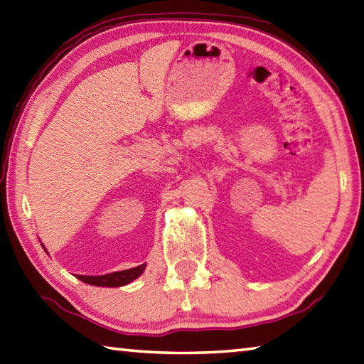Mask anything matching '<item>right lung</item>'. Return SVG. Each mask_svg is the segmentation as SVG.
Wrapping results in <instances>:
<instances>
[{"label": "right lung", "instance_id": "right-lung-1", "mask_svg": "<svg viewBox=\"0 0 364 364\" xmlns=\"http://www.w3.org/2000/svg\"><path fill=\"white\" fill-rule=\"evenodd\" d=\"M146 264H140L132 269H124V271H117L112 274H104V276H76L79 280L85 282L88 285L95 287H123L131 284L132 280L140 277Z\"/></svg>", "mask_w": 364, "mask_h": 364}]
</instances>
